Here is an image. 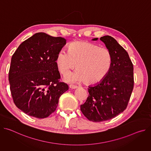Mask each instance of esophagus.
I'll return each instance as SVG.
<instances>
[{"label":"esophagus","mask_w":151,"mask_h":151,"mask_svg":"<svg viewBox=\"0 0 151 151\" xmlns=\"http://www.w3.org/2000/svg\"><path fill=\"white\" fill-rule=\"evenodd\" d=\"M69 87L70 88H72V89H75V88H77L78 87L76 85H72V84H70L69 85Z\"/></svg>","instance_id":"1"}]
</instances>
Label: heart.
Instances as JSON below:
<instances>
[{
  "instance_id": "b5f03b06",
  "label": "heart",
  "mask_w": 151,
  "mask_h": 151,
  "mask_svg": "<svg viewBox=\"0 0 151 151\" xmlns=\"http://www.w3.org/2000/svg\"><path fill=\"white\" fill-rule=\"evenodd\" d=\"M112 62V55L108 49L87 42L71 43L68 46V52L60 51L55 59L57 68L64 76L76 66L77 71L66 80L83 81L87 85L101 81L109 73Z\"/></svg>"
}]
</instances>
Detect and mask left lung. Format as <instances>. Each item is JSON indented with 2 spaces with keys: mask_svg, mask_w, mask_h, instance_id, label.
Instances as JSON below:
<instances>
[{
  "mask_svg": "<svg viewBox=\"0 0 151 151\" xmlns=\"http://www.w3.org/2000/svg\"><path fill=\"white\" fill-rule=\"evenodd\" d=\"M100 39L110 51L112 62L106 76L89 87L88 97L81 105L84 116L93 122L109 120L122 112L134 87L133 65L127 52L112 36H104Z\"/></svg>",
  "mask_w": 151,
  "mask_h": 151,
  "instance_id": "obj_1",
  "label": "left lung"
}]
</instances>
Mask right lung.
<instances>
[{
    "mask_svg": "<svg viewBox=\"0 0 151 151\" xmlns=\"http://www.w3.org/2000/svg\"><path fill=\"white\" fill-rule=\"evenodd\" d=\"M66 40L37 33L18 47L9 71L10 90L15 106L37 118L49 116L55 110L60 97L69 90L60 82L55 63Z\"/></svg>",
    "mask_w": 151,
    "mask_h": 151,
    "instance_id": "1",
    "label": "right lung"
}]
</instances>
